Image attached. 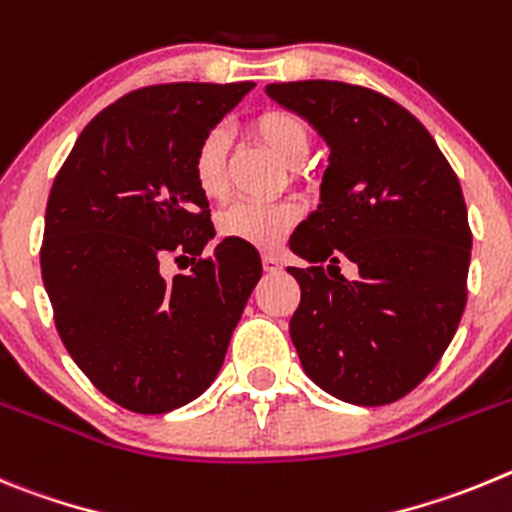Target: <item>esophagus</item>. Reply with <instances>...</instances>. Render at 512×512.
<instances>
[{"instance_id":"1","label":"esophagus","mask_w":512,"mask_h":512,"mask_svg":"<svg viewBox=\"0 0 512 512\" xmlns=\"http://www.w3.org/2000/svg\"><path fill=\"white\" fill-rule=\"evenodd\" d=\"M262 267H265V273H280V270H283V262H280V257L273 255V252H265V255H262Z\"/></svg>"}]
</instances>
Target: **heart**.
Wrapping results in <instances>:
<instances>
[{"mask_svg":"<svg viewBox=\"0 0 512 512\" xmlns=\"http://www.w3.org/2000/svg\"><path fill=\"white\" fill-rule=\"evenodd\" d=\"M252 132L265 142L285 165L296 168L311 153V130L306 119L285 109H267L252 119ZM227 147L224 127H211L193 147V183L206 199L227 196ZM301 219V206L293 199L237 201L219 214V234L224 239L245 242L257 250H275Z\"/></svg>","mask_w":512,"mask_h":512,"instance_id":"heart-1","label":"heart"}]
</instances>
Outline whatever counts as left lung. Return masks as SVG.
<instances>
[{"mask_svg": "<svg viewBox=\"0 0 512 512\" xmlns=\"http://www.w3.org/2000/svg\"><path fill=\"white\" fill-rule=\"evenodd\" d=\"M265 94L331 147L319 211L290 237L311 267L290 319L306 375L354 405L395 403L434 370L467 306L472 232L462 186L408 109L342 81L267 84ZM358 267L354 281L338 262Z\"/></svg>", "mask_w": 512, "mask_h": 512, "instance_id": "8db88e82", "label": "left lung"}]
</instances>
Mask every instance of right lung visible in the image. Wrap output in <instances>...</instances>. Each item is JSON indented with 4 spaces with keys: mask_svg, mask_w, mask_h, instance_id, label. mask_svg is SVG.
<instances>
[{
    "mask_svg": "<svg viewBox=\"0 0 512 512\" xmlns=\"http://www.w3.org/2000/svg\"><path fill=\"white\" fill-rule=\"evenodd\" d=\"M252 81L158 84L96 114L55 176L40 267L55 329L96 390L135 413L191 403L219 375L262 275L252 245L214 237L193 147ZM168 254L186 276L159 273Z\"/></svg>",
    "mask_w": 512,
    "mask_h": 512,
    "instance_id": "1",
    "label": "right lung"
}]
</instances>
